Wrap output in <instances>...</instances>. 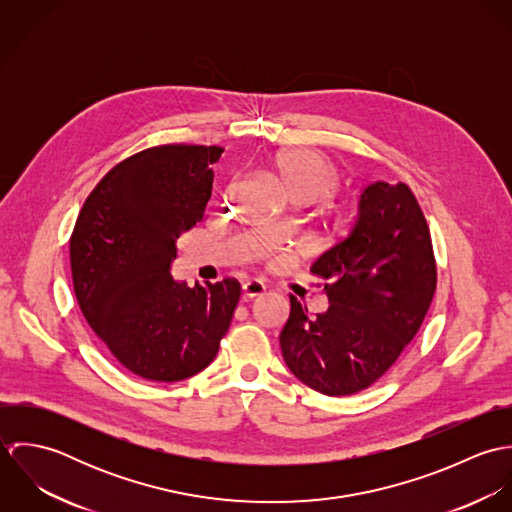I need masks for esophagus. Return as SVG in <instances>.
Listing matches in <instances>:
<instances>
[{
    "mask_svg": "<svg viewBox=\"0 0 512 512\" xmlns=\"http://www.w3.org/2000/svg\"><path fill=\"white\" fill-rule=\"evenodd\" d=\"M264 292H266V286L258 280H248L246 284H242V297L244 299H254V297H258Z\"/></svg>",
    "mask_w": 512,
    "mask_h": 512,
    "instance_id": "34e87169",
    "label": "esophagus"
}]
</instances>
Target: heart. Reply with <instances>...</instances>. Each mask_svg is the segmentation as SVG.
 I'll list each match as a JSON object with an SVG mask.
<instances>
[{
  "label": "heart",
  "mask_w": 512,
  "mask_h": 512,
  "mask_svg": "<svg viewBox=\"0 0 512 512\" xmlns=\"http://www.w3.org/2000/svg\"><path fill=\"white\" fill-rule=\"evenodd\" d=\"M268 167L282 181L293 201L303 205L331 195L341 181L335 161L307 147L276 151L268 159Z\"/></svg>",
  "instance_id": "b5f03b06"
}]
</instances>
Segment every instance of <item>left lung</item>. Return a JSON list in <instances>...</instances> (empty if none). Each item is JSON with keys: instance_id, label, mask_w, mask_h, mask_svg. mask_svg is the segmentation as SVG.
<instances>
[{"instance_id": "left-lung-1", "label": "left lung", "mask_w": 512, "mask_h": 512, "mask_svg": "<svg viewBox=\"0 0 512 512\" xmlns=\"http://www.w3.org/2000/svg\"><path fill=\"white\" fill-rule=\"evenodd\" d=\"M329 307L307 315L293 295L280 333L288 368L309 388L349 396L378 380L418 333L436 292L424 213L404 185L370 183L349 234L309 268Z\"/></svg>"}]
</instances>
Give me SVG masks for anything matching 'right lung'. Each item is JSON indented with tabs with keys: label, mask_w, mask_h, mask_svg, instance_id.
I'll return each mask as SVG.
<instances>
[{
	"label": "right lung",
	"mask_w": 512,
	"mask_h": 512,
	"mask_svg": "<svg viewBox=\"0 0 512 512\" xmlns=\"http://www.w3.org/2000/svg\"><path fill=\"white\" fill-rule=\"evenodd\" d=\"M217 146H159L118 163L86 199L71 238L78 305L130 372L185 380L213 363L240 297L236 280L189 288L171 276L177 238L203 219Z\"/></svg>",
	"instance_id": "right-lung-1"
}]
</instances>
